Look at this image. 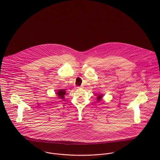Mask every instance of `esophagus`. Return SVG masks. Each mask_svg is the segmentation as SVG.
<instances>
[{
  "label": "esophagus",
  "mask_w": 160,
  "mask_h": 160,
  "mask_svg": "<svg viewBox=\"0 0 160 160\" xmlns=\"http://www.w3.org/2000/svg\"><path fill=\"white\" fill-rule=\"evenodd\" d=\"M78 88H79V87H78Z\"/></svg>",
  "instance_id": "esophagus-1"
}]
</instances>
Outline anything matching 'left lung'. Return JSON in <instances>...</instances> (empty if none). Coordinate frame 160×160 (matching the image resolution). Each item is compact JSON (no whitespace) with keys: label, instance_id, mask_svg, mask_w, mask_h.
I'll list each match as a JSON object with an SVG mask.
<instances>
[{"label":"left lung","instance_id":"left-lung-1","mask_svg":"<svg viewBox=\"0 0 160 160\" xmlns=\"http://www.w3.org/2000/svg\"><path fill=\"white\" fill-rule=\"evenodd\" d=\"M102 97H103V95H102V94H98V96H97V101H100V100H102Z\"/></svg>","mask_w":160,"mask_h":160}]
</instances>
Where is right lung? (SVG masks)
Wrapping results in <instances>:
<instances>
[{"instance_id": "right-lung-1", "label": "right lung", "mask_w": 160, "mask_h": 160, "mask_svg": "<svg viewBox=\"0 0 160 160\" xmlns=\"http://www.w3.org/2000/svg\"><path fill=\"white\" fill-rule=\"evenodd\" d=\"M55 93L60 99L63 100L65 98V95L67 93L65 91V89H58L57 91L55 92Z\"/></svg>"}]
</instances>
